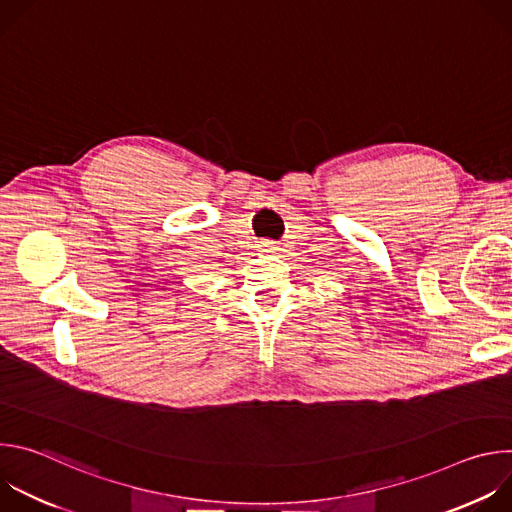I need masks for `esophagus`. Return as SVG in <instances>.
<instances>
[{
  "instance_id": "obj_1",
  "label": "esophagus",
  "mask_w": 512,
  "mask_h": 512,
  "mask_svg": "<svg viewBox=\"0 0 512 512\" xmlns=\"http://www.w3.org/2000/svg\"><path fill=\"white\" fill-rule=\"evenodd\" d=\"M259 249H261L263 255H275V253L279 251V247H277L273 241H263V243L259 245Z\"/></svg>"
}]
</instances>
